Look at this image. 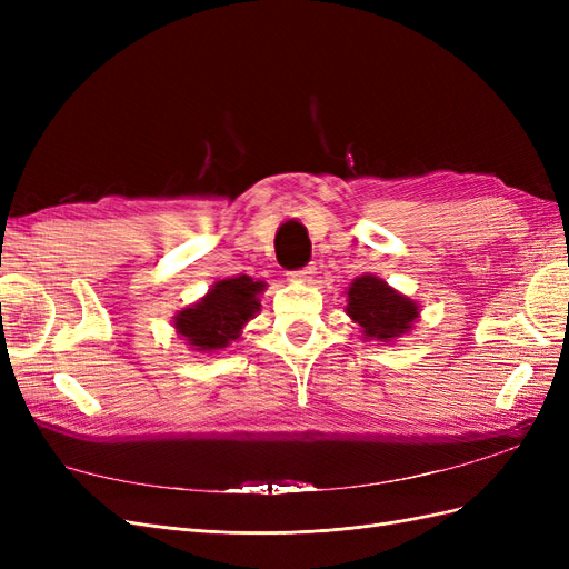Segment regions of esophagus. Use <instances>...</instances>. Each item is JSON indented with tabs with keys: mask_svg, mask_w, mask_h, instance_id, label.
I'll return each instance as SVG.
<instances>
[{
	"mask_svg": "<svg viewBox=\"0 0 569 569\" xmlns=\"http://www.w3.org/2000/svg\"><path fill=\"white\" fill-rule=\"evenodd\" d=\"M289 280H297V282H308L316 274V268L313 266H306V268H299V270H291L287 272Z\"/></svg>",
	"mask_w": 569,
	"mask_h": 569,
	"instance_id": "esophagus-1",
	"label": "esophagus"
}]
</instances>
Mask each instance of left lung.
Here are the masks:
<instances>
[{"label":"left lung","mask_w":569,"mask_h":569,"mask_svg":"<svg viewBox=\"0 0 569 569\" xmlns=\"http://www.w3.org/2000/svg\"><path fill=\"white\" fill-rule=\"evenodd\" d=\"M347 313L363 327L366 337L391 341L410 330L412 320L418 318V306L387 287V282L363 274L349 287Z\"/></svg>","instance_id":"obj_1"}]
</instances>
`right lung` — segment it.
I'll use <instances>...</instances> for the list:
<instances>
[{
	"label": "right lung",
	"mask_w": 569,
	"mask_h": 569,
	"mask_svg": "<svg viewBox=\"0 0 569 569\" xmlns=\"http://www.w3.org/2000/svg\"><path fill=\"white\" fill-rule=\"evenodd\" d=\"M263 287V282H253L247 274L220 280L197 306L184 308L176 318V330L197 351L226 349L242 332L244 322L261 308L258 295Z\"/></svg>",
	"instance_id": "1"
}]
</instances>
